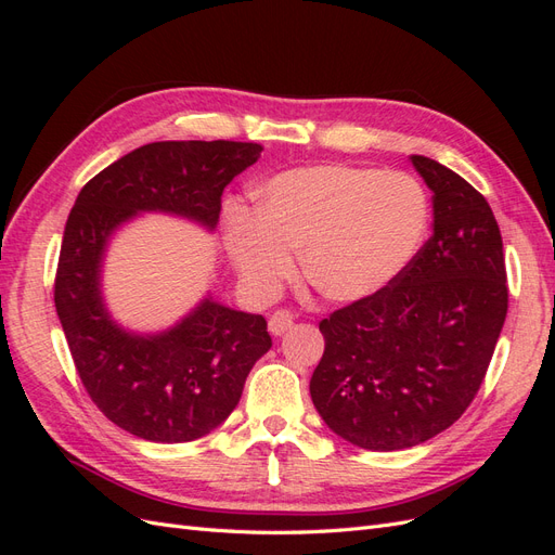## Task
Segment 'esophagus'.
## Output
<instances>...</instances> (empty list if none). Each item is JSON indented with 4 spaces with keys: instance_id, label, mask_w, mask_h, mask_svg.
Here are the masks:
<instances>
[{
    "instance_id": "esophagus-1",
    "label": "esophagus",
    "mask_w": 555,
    "mask_h": 555,
    "mask_svg": "<svg viewBox=\"0 0 555 555\" xmlns=\"http://www.w3.org/2000/svg\"><path fill=\"white\" fill-rule=\"evenodd\" d=\"M292 326H294V314L289 310H275L271 314V319H268V331H271L273 335L287 333Z\"/></svg>"
}]
</instances>
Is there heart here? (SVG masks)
I'll use <instances>...</instances> for the list:
<instances>
[{"instance_id":"1","label":"heart","mask_w":555,"mask_h":555,"mask_svg":"<svg viewBox=\"0 0 555 555\" xmlns=\"http://www.w3.org/2000/svg\"><path fill=\"white\" fill-rule=\"evenodd\" d=\"M428 196L408 173L345 164L292 169L259 190L255 220L236 217L229 249L249 289L273 294L294 271L333 304L384 289L422 245Z\"/></svg>"}]
</instances>
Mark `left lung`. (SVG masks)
<instances>
[{"mask_svg":"<svg viewBox=\"0 0 555 555\" xmlns=\"http://www.w3.org/2000/svg\"><path fill=\"white\" fill-rule=\"evenodd\" d=\"M433 236L377 294L319 322L324 357L310 393L326 426L371 451L422 444L475 400L507 317L493 210L473 184L424 155Z\"/></svg>","mask_w":555,"mask_h":555,"instance_id":"obj_1","label":"left lung"}]
</instances>
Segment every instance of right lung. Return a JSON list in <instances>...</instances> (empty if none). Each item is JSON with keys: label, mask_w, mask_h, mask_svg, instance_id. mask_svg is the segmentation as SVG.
<instances>
[{"label": "right lung", "mask_w": 555, "mask_h": 555, "mask_svg": "<svg viewBox=\"0 0 555 555\" xmlns=\"http://www.w3.org/2000/svg\"><path fill=\"white\" fill-rule=\"evenodd\" d=\"M263 145L241 141L147 143L80 190L66 220L55 308L78 377L106 418L137 438L173 444L204 438L238 405L251 365L273 340L261 314L206 298L153 338L117 328L99 296V266L117 224L139 210L215 227L222 192Z\"/></svg>", "instance_id": "obj_1"}]
</instances>
